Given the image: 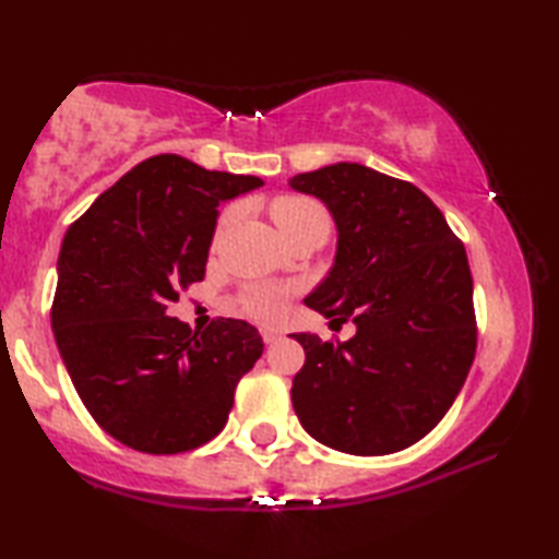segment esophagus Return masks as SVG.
I'll return each mask as SVG.
<instances>
[{"instance_id":"1","label":"esophagus","mask_w":559,"mask_h":559,"mask_svg":"<svg viewBox=\"0 0 559 559\" xmlns=\"http://www.w3.org/2000/svg\"><path fill=\"white\" fill-rule=\"evenodd\" d=\"M261 337H263V343H266V345H273V343H278V340H281V333H278V330L263 328L261 330Z\"/></svg>"}]
</instances>
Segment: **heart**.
I'll use <instances>...</instances> for the list:
<instances>
[{
  "mask_svg": "<svg viewBox=\"0 0 559 559\" xmlns=\"http://www.w3.org/2000/svg\"><path fill=\"white\" fill-rule=\"evenodd\" d=\"M271 216L276 222L278 231L288 236L298 231L300 226H306L313 219H328V212L323 204H318L310 197H298V194H283L271 202ZM236 219V210H226L219 216V224H216V236H222L229 229L231 222ZM288 288L283 286H257L251 288L241 298V310L253 320H261V323H273L283 316V308H286Z\"/></svg>",
  "mask_w": 559,
  "mask_h": 559,
  "instance_id": "obj_1",
  "label": "heart"
}]
</instances>
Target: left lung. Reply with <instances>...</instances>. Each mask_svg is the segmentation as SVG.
Listing matches in <instances>:
<instances>
[{"instance_id":"8db88e82","label":"left lung","mask_w":559,"mask_h":559,"mask_svg":"<svg viewBox=\"0 0 559 559\" xmlns=\"http://www.w3.org/2000/svg\"><path fill=\"white\" fill-rule=\"evenodd\" d=\"M333 214L337 253L306 306L357 325L347 343L296 333L293 409L310 437L355 456L402 451L437 427L476 355L461 239L419 187L357 163L288 179Z\"/></svg>"}]
</instances>
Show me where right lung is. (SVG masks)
I'll return each instance as SVG.
<instances>
[{
  "instance_id": "obj_1",
  "label": "right lung",
  "mask_w": 559,
  "mask_h": 559,
  "mask_svg": "<svg viewBox=\"0 0 559 559\" xmlns=\"http://www.w3.org/2000/svg\"><path fill=\"white\" fill-rule=\"evenodd\" d=\"M261 185L155 155L66 231L51 306L56 345L93 419L126 447L192 451L229 419L236 384L263 353L259 330L216 318L192 333L167 310L204 278L216 206Z\"/></svg>"
}]
</instances>
